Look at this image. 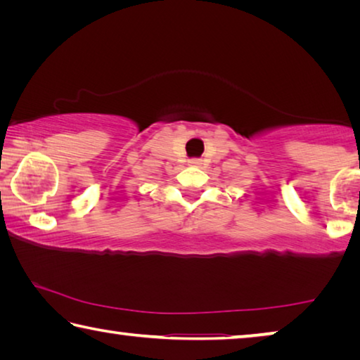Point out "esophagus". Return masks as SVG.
Masks as SVG:
<instances>
[{"instance_id": "34e87169", "label": "esophagus", "mask_w": 360, "mask_h": 360, "mask_svg": "<svg viewBox=\"0 0 360 360\" xmlns=\"http://www.w3.org/2000/svg\"><path fill=\"white\" fill-rule=\"evenodd\" d=\"M188 163H191V165H200L202 160H200V158H192V160H188Z\"/></svg>"}]
</instances>
